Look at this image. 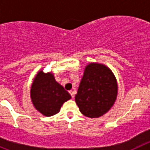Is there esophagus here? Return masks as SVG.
Listing matches in <instances>:
<instances>
[{
	"label": "esophagus",
	"instance_id": "obj_1",
	"mask_svg": "<svg viewBox=\"0 0 150 150\" xmlns=\"http://www.w3.org/2000/svg\"><path fill=\"white\" fill-rule=\"evenodd\" d=\"M69 92H70V94H71V97H72L73 98H74V91H72V90H71V91H69Z\"/></svg>",
	"mask_w": 150,
	"mask_h": 150
}]
</instances>
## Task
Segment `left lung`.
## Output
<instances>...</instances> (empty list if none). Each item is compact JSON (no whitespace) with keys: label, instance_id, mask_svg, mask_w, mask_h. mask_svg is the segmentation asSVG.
<instances>
[{"label":"left lung","instance_id":"obj_1","mask_svg":"<svg viewBox=\"0 0 150 150\" xmlns=\"http://www.w3.org/2000/svg\"><path fill=\"white\" fill-rule=\"evenodd\" d=\"M118 84L110 69L103 64L91 62L84 69L75 101L85 116L98 118L116 102Z\"/></svg>","mask_w":150,"mask_h":150}]
</instances>
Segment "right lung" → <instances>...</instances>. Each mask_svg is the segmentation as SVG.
I'll return each instance as SVG.
<instances>
[{"instance_id":"1","label":"right lung","mask_w":150,"mask_h":150,"mask_svg":"<svg viewBox=\"0 0 150 150\" xmlns=\"http://www.w3.org/2000/svg\"><path fill=\"white\" fill-rule=\"evenodd\" d=\"M30 95L34 108L45 116L58 113L64 103L71 98V95L55 80L53 73H44L43 70L34 76Z\"/></svg>"}]
</instances>
